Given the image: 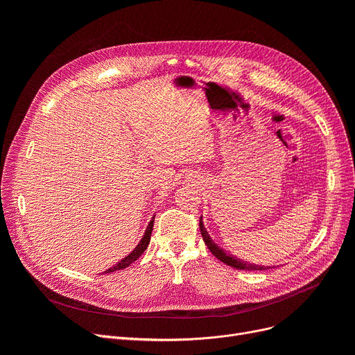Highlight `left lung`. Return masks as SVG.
I'll list each match as a JSON object with an SVG mask.
<instances>
[{
  "mask_svg": "<svg viewBox=\"0 0 355 355\" xmlns=\"http://www.w3.org/2000/svg\"><path fill=\"white\" fill-rule=\"evenodd\" d=\"M200 232H201L204 243L207 245L209 250H210L218 260H221L223 263H226V265H229V266H232V268H234V269H239V270H266V269L275 268V266H265V265L250 263V262H246V260H243V259L236 257L234 254L226 253V250H223L217 243H214V240L211 239V236L209 234V232L206 230V227H204L202 216L200 217Z\"/></svg>",
  "mask_w": 355,
  "mask_h": 355,
  "instance_id": "8db88e82",
  "label": "left lung"
}]
</instances>
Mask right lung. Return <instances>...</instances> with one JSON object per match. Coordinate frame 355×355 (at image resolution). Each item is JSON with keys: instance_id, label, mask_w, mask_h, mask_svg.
Returning <instances> with one entry per match:
<instances>
[{"instance_id": "right-lung-1", "label": "right lung", "mask_w": 355, "mask_h": 355, "mask_svg": "<svg viewBox=\"0 0 355 355\" xmlns=\"http://www.w3.org/2000/svg\"><path fill=\"white\" fill-rule=\"evenodd\" d=\"M154 220H155V216L151 218V221L148 223L146 230H145L142 239L139 240V243L137 245V248H135L132 252H130L128 256H125V257L121 260V262H118L115 266L109 268V269L105 270L103 273H110V272L125 269V268H128L129 265H132V263L135 262V260L145 252V249H146L148 245H149V240H151V234H153V229H154Z\"/></svg>"}]
</instances>
